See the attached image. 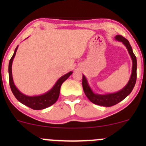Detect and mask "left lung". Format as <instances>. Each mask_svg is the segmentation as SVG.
<instances>
[{
  "instance_id": "obj_1",
  "label": "left lung",
  "mask_w": 146,
  "mask_h": 146,
  "mask_svg": "<svg viewBox=\"0 0 146 146\" xmlns=\"http://www.w3.org/2000/svg\"><path fill=\"white\" fill-rule=\"evenodd\" d=\"M115 38L117 41L123 43V44L124 45L125 47H126L127 50H128L129 55H130L132 60V73L131 75H130V80H129L127 84L122 89L117 92H115V93H106V94H98V93H94L93 90H92L91 87L90 86L88 80H87L85 75H83L82 76L83 90L86 96L93 104L99 106H112L117 104L119 102H121L122 100H124L132 92L137 80V58L136 56L134 54L133 51H132V48L131 46H130V43H129L128 40L125 39V38L120 36V35H117L115 37Z\"/></svg>"
}]
</instances>
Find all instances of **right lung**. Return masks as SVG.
<instances>
[{"label": "right lung", "mask_w": 146, "mask_h": 146, "mask_svg": "<svg viewBox=\"0 0 146 146\" xmlns=\"http://www.w3.org/2000/svg\"><path fill=\"white\" fill-rule=\"evenodd\" d=\"M18 47V45L15 49L14 55L11 57L9 62V81L10 88H11L13 94H14L15 98L17 99L21 103L32 108L33 110H42L51 106V105H53L57 102L60 95V87H61L64 82L67 80L68 77L73 73V71L68 72L66 74L60 77L51 89L48 90L44 94L34 95V96H29V95L23 94L18 89L17 87L15 85L12 77V70H11L13 60H14V57L16 56Z\"/></svg>", "instance_id": "right-lung-1"}]
</instances>
